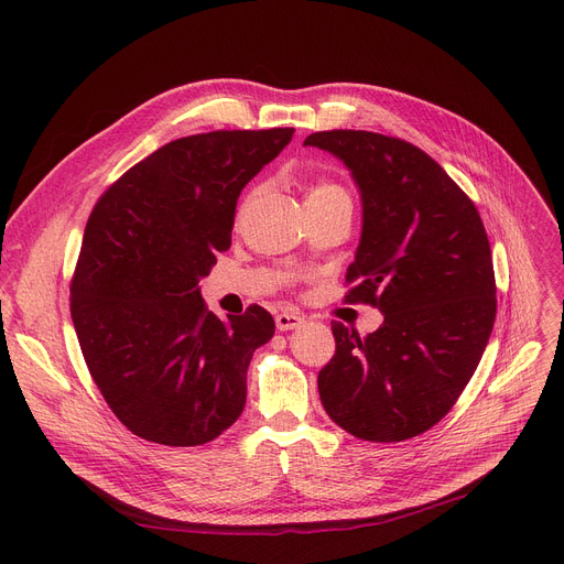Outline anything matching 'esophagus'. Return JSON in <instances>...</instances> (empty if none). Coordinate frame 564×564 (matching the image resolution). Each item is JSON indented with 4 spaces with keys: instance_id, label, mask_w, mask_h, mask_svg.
I'll return each instance as SVG.
<instances>
[{
    "instance_id": "obj_1",
    "label": "esophagus",
    "mask_w": 564,
    "mask_h": 564,
    "mask_svg": "<svg viewBox=\"0 0 564 564\" xmlns=\"http://www.w3.org/2000/svg\"><path fill=\"white\" fill-rule=\"evenodd\" d=\"M306 319L300 313H292V311H281L276 315V329L279 332H292V329H300Z\"/></svg>"
}]
</instances>
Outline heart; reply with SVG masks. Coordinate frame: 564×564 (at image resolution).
I'll list each match as a JSON object with an SVG mask.
<instances>
[{"mask_svg":"<svg viewBox=\"0 0 564 564\" xmlns=\"http://www.w3.org/2000/svg\"><path fill=\"white\" fill-rule=\"evenodd\" d=\"M336 192H343L338 185H332V183H317L313 185V189L308 192V196H322V194H336Z\"/></svg>","mask_w":564,"mask_h":564,"instance_id":"heart-1","label":"heart"}]
</instances>
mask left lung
<instances>
[{"label":"left lung","mask_w":564,"mask_h":564,"mask_svg":"<svg viewBox=\"0 0 564 564\" xmlns=\"http://www.w3.org/2000/svg\"><path fill=\"white\" fill-rule=\"evenodd\" d=\"M304 145L338 158L359 187L364 226L345 300L383 315L366 338L332 324L336 354L317 375L319 400L359 438L419 436L453 409L494 329L496 281L482 219L413 143L329 130Z\"/></svg>","instance_id":"left-lung-1"}]
</instances>
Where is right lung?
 Segmentation results:
<instances>
[{
  "mask_svg": "<svg viewBox=\"0 0 564 564\" xmlns=\"http://www.w3.org/2000/svg\"><path fill=\"white\" fill-rule=\"evenodd\" d=\"M292 128L217 130L175 139L100 196L70 283L84 361L132 434L200 446L247 402L253 351L274 336L260 306L219 319L198 281L228 251L235 205Z\"/></svg>",
  "mask_w": 564,
  "mask_h": 564,
  "instance_id": "1",
  "label": "right lung"
}]
</instances>
